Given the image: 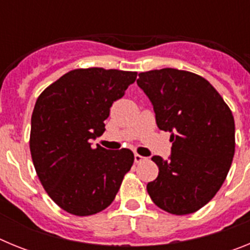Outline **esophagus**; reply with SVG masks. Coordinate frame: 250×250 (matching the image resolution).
<instances>
[{"mask_svg": "<svg viewBox=\"0 0 250 250\" xmlns=\"http://www.w3.org/2000/svg\"><path fill=\"white\" fill-rule=\"evenodd\" d=\"M134 158H135V163H141V161L146 160V158L139 155V154H135V155H134Z\"/></svg>", "mask_w": 250, "mask_h": 250, "instance_id": "34e87169", "label": "esophagus"}]
</instances>
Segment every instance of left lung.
<instances>
[{"mask_svg": "<svg viewBox=\"0 0 250 250\" xmlns=\"http://www.w3.org/2000/svg\"><path fill=\"white\" fill-rule=\"evenodd\" d=\"M155 111L156 125L171 132L169 160L152 156L159 175L147 183L150 198L175 215L195 213L210 202L228 175L235 151L229 106L204 77L161 68L136 80Z\"/></svg>", "mask_w": 250, "mask_h": 250, "instance_id": "left-lung-1", "label": "left lung"}]
</instances>
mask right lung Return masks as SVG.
Wrapping results in <instances>:
<instances>
[{"label":"right lung","mask_w":250,"mask_h":250,"mask_svg":"<svg viewBox=\"0 0 250 250\" xmlns=\"http://www.w3.org/2000/svg\"><path fill=\"white\" fill-rule=\"evenodd\" d=\"M136 75L76 68L37 98L31 116V156L46 193L67 213L86 216L106 209L131 169V150L94 149L90 140L103 135L110 107Z\"/></svg>","instance_id":"right-lung-1"}]
</instances>
